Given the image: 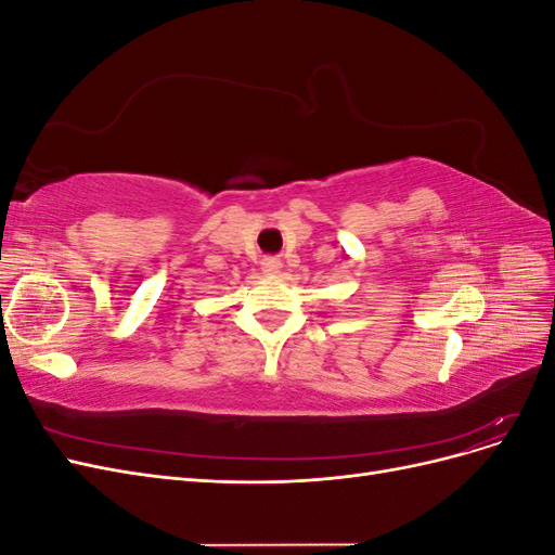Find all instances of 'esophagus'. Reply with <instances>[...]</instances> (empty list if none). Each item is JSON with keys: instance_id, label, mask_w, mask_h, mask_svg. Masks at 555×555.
I'll return each instance as SVG.
<instances>
[{"instance_id": "1", "label": "esophagus", "mask_w": 555, "mask_h": 555, "mask_svg": "<svg viewBox=\"0 0 555 555\" xmlns=\"http://www.w3.org/2000/svg\"><path fill=\"white\" fill-rule=\"evenodd\" d=\"M280 268H282V263H280V259H275V257H268V259H263V263H261V271H263L266 275H278Z\"/></svg>"}]
</instances>
